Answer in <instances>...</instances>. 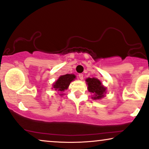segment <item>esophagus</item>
Segmentation results:
<instances>
[{
    "instance_id": "34e87169",
    "label": "esophagus",
    "mask_w": 149,
    "mask_h": 149,
    "mask_svg": "<svg viewBox=\"0 0 149 149\" xmlns=\"http://www.w3.org/2000/svg\"><path fill=\"white\" fill-rule=\"evenodd\" d=\"M79 78L81 80L84 79V74H79Z\"/></svg>"
}]
</instances>
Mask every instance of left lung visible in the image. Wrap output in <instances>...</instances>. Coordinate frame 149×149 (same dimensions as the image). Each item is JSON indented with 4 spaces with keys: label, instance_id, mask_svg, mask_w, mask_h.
Here are the masks:
<instances>
[{
    "label": "left lung",
    "instance_id": "8db88e82",
    "mask_svg": "<svg viewBox=\"0 0 149 149\" xmlns=\"http://www.w3.org/2000/svg\"><path fill=\"white\" fill-rule=\"evenodd\" d=\"M86 82L88 86V91L93 94V99H100L103 97L104 94H105L106 88L98 79L88 78L86 79Z\"/></svg>",
    "mask_w": 149,
    "mask_h": 149
}]
</instances>
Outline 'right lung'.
<instances>
[{"mask_svg": "<svg viewBox=\"0 0 149 149\" xmlns=\"http://www.w3.org/2000/svg\"><path fill=\"white\" fill-rule=\"evenodd\" d=\"M75 75L67 74L65 75H62L58 79V80L53 84V88L55 90L58 91L63 92L65 90L68 88L70 82L75 79ZM62 95V94H61Z\"/></svg>", "mask_w": 149, "mask_h": 149, "instance_id": "1", "label": "right lung"}]
</instances>
